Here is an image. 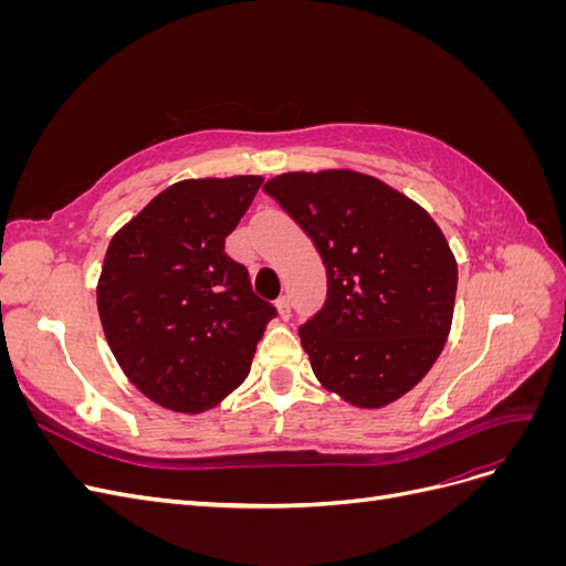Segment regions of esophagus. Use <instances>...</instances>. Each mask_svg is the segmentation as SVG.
<instances>
[{"label":"esophagus","instance_id":"34e87169","mask_svg":"<svg viewBox=\"0 0 566 566\" xmlns=\"http://www.w3.org/2000/svg\"><path fill=\"white\" fill-rule=\"evenodd\" d=\"M276 310H279L281 318H287V316H290V297H287V295H281V297L276 300Z\"/></svg>","mask_w":566,"mask_h":566}]
</instances>
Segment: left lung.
I'll list each match as a JSON object with an SVG mask.
<instances>
[{
    "label": "left lung",
    "mask_w": 566,
    "mask_h": 566,
    "mask_svg": "<svg viewBox=\"0 0 566 566\" xmlns=\"http://www.w3.org/2000/svg\"><path fill=\"white\" fill-rule=\"evenodd\" d=\"M264 191L328 273V297L300 328L318 382L358 408L397 401L434 366L453 321L458 264L437 221L352 169L279 175Z\"/></svg>",
    "instance_id": "obj_1"
}]
</instances>
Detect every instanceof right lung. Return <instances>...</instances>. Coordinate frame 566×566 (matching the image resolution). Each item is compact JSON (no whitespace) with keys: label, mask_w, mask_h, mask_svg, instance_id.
<instances>
[{"label":"right lung","mask_w":566,"mask_h":566,"mask_svg":"<svg viewBox=\"0 0 566 566\" xmlns=\"http://www.w3.org/2000/svg\"><path fill=\"white\" fill-rule=\"evenodd\" d=\"M262 177L165 188L108 245L96 304L129 382L177 413H202L241 385L276 306L224 252Z\"/></svg>","instance_id":"add662e5"}]
</instances>
